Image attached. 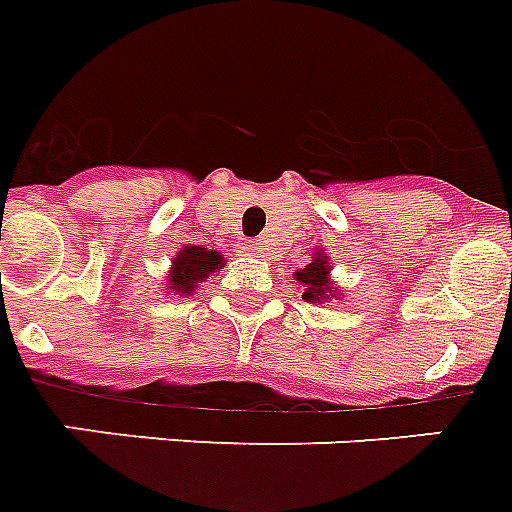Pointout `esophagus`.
I'll return each instance as SVG.
<instances>
[{"label": "esophagus", "instance_id": "34e87169", "mask_svg": "<svg viewBox=\"0 0 512 512\" xmlns=\"http://www.w3.org/2000/svg\"><path fill=\"white\" fill-rule=\"evenodd\" d=\"M248 248H251V251H261V248H264V243H261V240H251V245H248Z\"/></svg>", "mask_w": 512, "mask_h": 512}]
</instances>
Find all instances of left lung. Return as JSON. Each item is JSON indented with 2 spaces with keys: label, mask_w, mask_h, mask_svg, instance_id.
Segmentation results:
<instances>
[{
  "label": "left lung",
  "mask_w": 512,
  "mask_h": 512,
  "mask_svg": "<svg viewBox=\"0 0 512 512\" xmlns=\"http://www.w3.org/2000/svg\"><path fill=\"white\" fill-rule=\"evenodd\" d=\"M327 272H330V267H327V256H320V253H314L312 264H306L304 269H298L296 280L306 285V301H320L327 293H333V290H330V277H327Z\"/></svg>",
  "instance_id": "left-lung-1"
}]
</instances>
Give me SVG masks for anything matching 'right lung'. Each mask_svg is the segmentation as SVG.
I'll return each instance as SVG.
<instances>
[{
	"label": "right lung",
	"instance_id": "add662e5",
	"mask_svg": "<svg viewBox=\"0 0 512 512\" xmlns=\"http://www.w3.org/2000/svg\"><path fill=\"white\" fill-rule=\"evenodd\" d=\"M219 267H222V256H219V253L208 251V248H200V245H187V248H182V253H179L177 261H174V269H171V290H177V293H192L198 282L206 280V277Z\"/></svg>",
	"mask_w": 512,
	"mask_h": 512
}]
</instances>
